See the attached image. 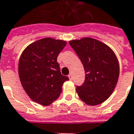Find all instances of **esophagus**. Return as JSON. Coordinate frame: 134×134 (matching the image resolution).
Returning a JSON list of instances; mask_svg holds the SVG:
<instances>
[{"label": "esophagus", "instance_id": "1", "mask_svg": "<svg viewBox=\"0 0 134 134\" xmlns=\"http://www.w3.org/2000/svg\"><path fill=\"white\" fill-rule=\"evenodd\" d=\"M68 77L70 78V80H72V75L70 73L69 74V75H68Z\"/></svg>", "mask_w": 134, "mask_h": 134}]
</instances>
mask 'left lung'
Instances as JSON below:
<instances>
[{
	"label": "left lung",
	"mask_w": 134,
	"mask_h": 134,
	"mask_svg": "<svg viewBox=\"0 0 134 134\" xmlns=\"http://www.w3.org/2000/svg\"><path fill=\"white\" fill-rule=\"evenodd\" d=\"M85 70L84 83L76 86L77 93L90 106L99 104L113 93L119 77V64L113 50L90 38L69 42Z\"/></svg>",
	"instance_id": "8db88e82"
}]
</instances>
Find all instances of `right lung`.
Instances as JSON below:
<instances>
[{
	"instance_id": "obj_1",
	"label": "right lung",
	"mask_w": 134,
	"mask_h": 134,
	"mask_svg": "<svg viewBox=\"0 0 134 134\" xmlns=\"http://www.w3.org/2000/svg\"><path fill=\"white\" fill-rule=\"evenodd\" d=\"M67 43L46 38L35 41L25 49L19 62L21 85L32 100L48 106L57 99L64 82L69 80L61 73L57 62Z\"/></svg>"
}]
</instances>
